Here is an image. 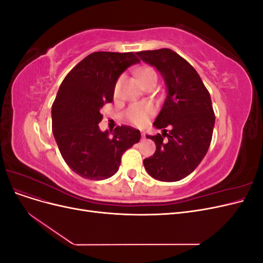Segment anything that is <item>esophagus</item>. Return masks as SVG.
Masks as SVG:
<instances>
[{
    "label": "esophagus",
    "instance_id": "1",
    "mask_svg": "<svg viewBox=\"0 0 263 263\" xmlns=\"http://www.w3.org/2000/svg\"><path fill=\"white\" fill-rule=\"evenodd\" d=\"M141 137L145 138V137H146V134H145V133H141Z\"/></svg>",
    "mask_w": 263,
    "mask_h": 263
}]
</instances>
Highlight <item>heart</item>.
Segmentation results:
<instances>
[{"label": "heart", "mask_w": 263, "mask_h": 263, "mask_svg": "<svg viewBox=\"0 0 263 263\" xmlns=\"http://www.w3.org/2000/svg\"><path fill=\"white\" fill-rule=\"evenodd\" d=\"M138 78L141 81V83L144 84L148 80H151V79H157V73L155 72L154 69L145 68L139 71ZM119 82H121V80H118L115 85V89H114L115 95L118 93ZM154 114H155V108L153 105L149 104V103H136V104H133L128 109H127L126 117L134 125L144 126Z\"/></svg>", "instance_id": "obj_1"}]
</instances>
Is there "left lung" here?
<instances>
[{
	"mask_svg": "<svg viewBox=\"0 0 263 263\" xmlns=\"http://www.w3.org/2000/svg\"><path fill=\"white\" fill-rule=\"evenodd\" d=\"M136 53L160 72L168 90L154 123L162 135L146 136L156 142V153L144 160L145 169L156 180L180 181L196 169L210 148L215 124L211 95L196 70L176 51Z\"/></svg>",
	"mask_w": 263,
	"mask_h": 263,
	"instance_id": "left-lung-1",
	"label": "left lung"
}]
</instances>
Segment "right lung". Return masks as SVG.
Here are the masks:
<instances>
[{
	"mask_svg": "<svg viewBox=\"0 0 263 263\" xmlns=\"http://www.w3.org/2000/svg\"><path fill=\"white\" fill-rule=\"evenodd\" d=\"M140 60L134 52L98 51L70 71L51 107L52 133L63 160L79 176L104 180L118 171L123 154L140 140V132L118 126L101 132V108L113 101L117 79Z\"/></svg>",
	"mask_w": 263,
	"mask_h": 263,
	"instance_id": "add662e5",
	"label": "right lung"
}]
</instances>
